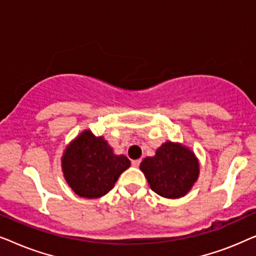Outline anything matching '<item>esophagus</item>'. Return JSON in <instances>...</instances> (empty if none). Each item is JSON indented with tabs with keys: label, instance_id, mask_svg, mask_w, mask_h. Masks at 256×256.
Returning <instances> with one entry per match:
<instances>
[{
	"label": "esophagus",
	"instance_id": "34e87169",
	"mask_svg": "<svg viewBox=\"0 0 256 256\" xmlns=\"http://www.w3.org/2000/svg\"><path fill=\"white\" fill-rule=\"evenodd\" d=\"M140 163H141V160H132V166H135V168H138V166H140Z\"/></svg>",
	"mask_w": 256,
	"mask_h": 256
}]
</instances>
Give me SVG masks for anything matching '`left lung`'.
I'll use <instances>...</instances> for the list:
<instances>
[{
  "label": "left lung",
  "instance_id": "obj_1",
  "mask_svg": "<svg viewBox=\"0 0 256 256\" xmlns=\"http://www.w3.org/2000/svg\"><path fill=\"white\" fill-rule=\"evenodd\" d=\"M140 169L150 188L164 198L184 197L199 176V162L190 149L168 141L156 150L155 156L146 157Z\"/></svg>",
  "mask_w": 256,
  "mask_h": 256
}]
</instances>
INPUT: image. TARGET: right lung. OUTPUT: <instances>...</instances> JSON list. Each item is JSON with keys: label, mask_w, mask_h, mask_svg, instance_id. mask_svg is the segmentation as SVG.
<instances>
[{"label": "right lung", "mask_w": 256, "mask_h": 256, "mask_svg": "<svg viewBox=\"0 0 256 256\" xmlns=\"http://www.w3.org/2000/svg\"><path fill=\"white\" fill-rule=\"evenodd\" d=\"M130 166L124 155H115L102 136L84 130L66 146L62 168L70 188L79 197L100 198L114 188L120 174Z\"/></svg>", "instance_id": "1"}]
</instances>
